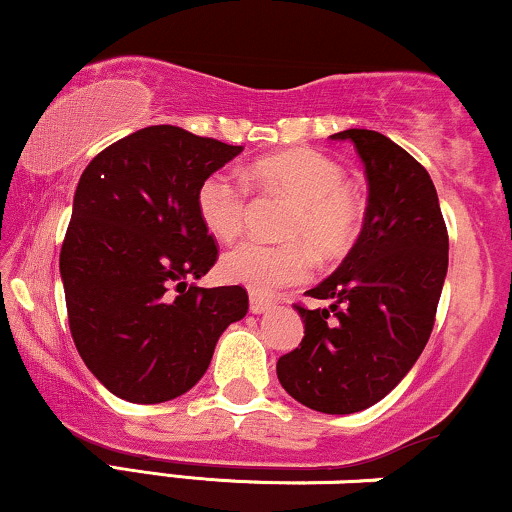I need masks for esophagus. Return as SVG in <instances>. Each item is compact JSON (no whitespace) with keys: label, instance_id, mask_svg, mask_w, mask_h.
<instances>
[{"label":"esophagus","instance_id":"1","mask_svg":"<svg viewBox=\"0 0 512 512\" xmlns=\"http://www.w3.org/2000/svg\"><path fill=\"white\" fill-rule=\"evenodd\" d=\"M270 306H273V302H270L268 297H261V294H256V292L249 297V309H251V314H266Z\"/></svg>","mask_w":512,"mask_h":512}]
</instances>
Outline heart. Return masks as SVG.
Instances as JSON below:
<instances>
[{
    "label": "heart",
    "instance_id": "heart-1",
    "mask_svg": "<svg viewBox=\"0 0 512 512\" xmlns=\"http://www.w3.org/2000/svg\"><path fill=\"white\" fill-rule=\"evenodd\" d=\"M244 179L261 194L292 198L282 222L287 242L266 244L246 239L227 251L220 275L256 294H273L302 282L311 270V252L333 263L347 256L362 237L366 206L357 189L345 182L340 162L311 148H294L251 162ZM234 172H210L196 191V210L210 237L230 242L244 227L249 189Z\"/></svg>",
    "mask_w": 512,
    "mask_h": 512
}]
</instances>
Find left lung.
<instances>
[{"label": "left lung", "mask_w": 512, "mask_h": 512, "mask_svg": "<svg viewBox=\"0 0 512 512\" xmlns=\"http://www.w3.org/2000/svg\"><path fill=\"white\" fill-rule=\"evenodd\" d=\"M330 138L352 141L364 162V230L340 268L306 292L326 309L294 304L304 338L278 359V378L311 410L352 414L386 398L429 342L448 230L429 172L405 148L369 129Z\"/></svg>", "instance_id": "1"}]
</instances>
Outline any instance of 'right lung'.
Here are the masks:
<instances>
[{
	"instance_id": "1",
	"label": "right lung",
	"mask_w": 512,
	"mask_h": 512,
	"mask_svg": "<svg viewBox=\"0 0 512 512\" xmlns=\"http://www.w3.org/2000/svg\"><path fill=\"white\" fill-rule=\"evenodd\" d=\"M242 146L158 124L119 138L78 179L59 254L71 338L117 398L155 405L206 374L244 287H196L218 246L196 210L198 184Z\"/></svg>"
}]
</instances>
